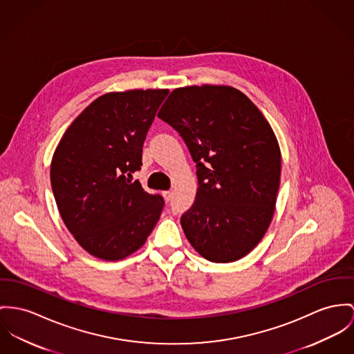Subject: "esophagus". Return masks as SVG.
Segmentation results:
<instances>
[{"instance_id":"obj_1","label":"esophagus","mask_w":354,"mask_h":354,"mask_svg":"<svg viewBox=\"0 0 354 354\" xmlns=\"http://www.w3.org/2000/svg\"><path fill=\"white\" fill-rule=\"evenodd\" d=\"M172 194H174V192L171 190L163 191L164 199H165L167 202H169L171 198H172Z\"/></svg>"}]
</instances>
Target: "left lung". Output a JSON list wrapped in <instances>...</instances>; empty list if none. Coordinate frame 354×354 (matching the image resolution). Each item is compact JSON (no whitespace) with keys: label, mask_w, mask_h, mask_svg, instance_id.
I'll return each instance as SVG.
<instances>
[{"label":"left lung","mask_w":354,"mask_h":354,"mask_svg":"<svg viewBox=\"0 0 354 354\" xmlns=\"http://www.w3.org/2000/svg\"><path fill=\"white\" fill-rule=\"evenodd\" d=\"M158 117L185 140L198 190L180 218L192 248L213 263L243 259L268 230L281 155L270 122L232 86L175 88Z\"/></svg>","instance_id":"obj_1"}]
</instances>
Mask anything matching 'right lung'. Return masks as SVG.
<instances>
[{
	"instance_id": "1",
	"label": "right lung",
	"mask_w": 354,
	"mask_h": 354,
	"mask_svg": "<svg viewBox=\"0 0 354 354\" xmlns=\"http://www.w3.org/2000/svg\"><path fill=\"white\" fill-rule=\"evenodd\" d=\"M168 88L113 91L93 101L67 128L51 162L57 210L77 243L117 261L147 241L164 201L132 183L142 144Z\"/></svg>"
}]
</instances>
